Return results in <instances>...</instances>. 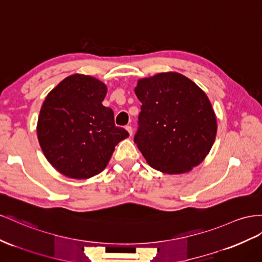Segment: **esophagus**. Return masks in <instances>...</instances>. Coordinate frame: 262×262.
Instances as JSON below:
<instances>
[{
	"label": "esophagus",
	"mask_w": 262,
	"mask_h": 262,
	"mask_svg": "<svg viewBox=\"0 0 262 262\" xmlns=\"http://www.w3.org/2000/svg\"><path fill=\"white\" fill-rule=\"evenodd\" d=\"M125 129H126V131L129 132V134L130 136H132V133H133V130H132V126L131 125H126L125 126Z\"/></svg>",
	"instance_id": "1"
}]
</instances>
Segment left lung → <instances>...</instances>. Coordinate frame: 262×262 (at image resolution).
<instances>
[{"instance_id":"8db88e82","label":"left lung","mask_w":262,"mask_h":262,"mask_svg":"<svg viewBox=\"0 0 262 262\" xmlns=\"http://www.w3.org/2000/svg\"><path fill=\"white\" fill-rule=\"evenodd\" d=\"M142 103L134 142L153 168L185 173L210 151L217 132L206 94L178 73L140 79L134 89Z\"/></svg>"}]
</instances>
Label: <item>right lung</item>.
<instances>
[{
	"mask_svg": "<svg viewBox=\"0 0 262 262\" xmlns=\"http://www.w3.org/2000/svg\"><path fill=\"white\" fill-rule=\"evenodd\" d=\"M103 82L73 75L49 93L41 105L37 137L41 150L57 171L84 180L103 171L115 146L129 137L116 126L111 108L102 105Z\"/></svg>",
	"mask_w": 262,
	"mask_h": 262,
	"instance_id": "add662e5",
	"label": "right lung"
}]
</instances>
